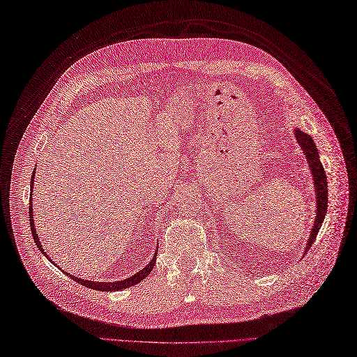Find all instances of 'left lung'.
<instances>
[{
  "mask_svg": "<svg viewBox=\"0 0 357 357\" xmlns=\"http://www.w3.org/2000/svg\"><path fill=\"white\" fill-rule=\"evenodd\" d=\"M295 136H297V141L301 146V150L304 153V158L309 162V168L312 171V176H314V183H315V190H317V216H315V224L312 227L309 241L306 244V251L314 244V241L317 239V234L321 229V224L324 221V216L327 213V177H326V171L323 168V163H321L318 158V150L315 146L314 139H312L309 135L303 133L301 130H294Z\"/></svg>",
  "mask_w": 357,
  "mask_h": 357,
  "instance_id": "left-lung-1",
  "label": "left lung"
}]
</instances>
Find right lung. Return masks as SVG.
Wrapping results in <instances>:
<instances>
[{
  "label": "right lung",
  "mask_w": 357,
  "mask_h": 357,
  "mask_svg": "<svg viewBox=\"0 0 357 357\" xmlns=\"http://www.w3.org/2000/svg\"><path fill=\"white\" fill-rule=\"evenodd\" d=\"M33 178H34V172L31 176V188H33ZM29 216H30V227H31V234H33V239L34 242H36L38 248L42 251L43 255H45V251H43L42 245H40V241L38 238V231H36V227H34V222H33V207H31V194H30V211H29ZM47 256V255H45ZM48 257V256H47ZM50 259V257H48ZM154 264H155V255L153 257L151 262L146 265L144 269H141L137 274L128 277V279L126 280H121V282H112V283H106V282H91V280H84V279H78V277H74V275H69L71 277L73 280H75L77 283H82L83 286H88V288L91 289H98V291H119V289H126V288H130V286H133L139 282H142L146 275H149L151 273V269L154 268Z\"/></svg>",
  "instance_id": "right-lung-1"
}]
</instances>
